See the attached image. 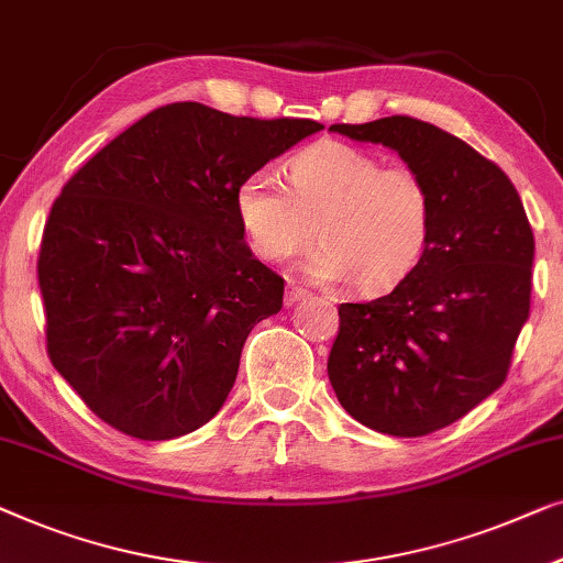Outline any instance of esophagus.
Listing matches in <instances>:
<instances>
[{"label": "esophagus", "mask_w": 563, "mask_h": 563, "mask_svg": "<svg viewBox=\"0 0 563 563\" xmlns=\"http://www.w3.org/2000/svg\"><path fill=\"white\" fill-rule=\"evenodd\" d=\"M306 296H308V288H303V285H298V283H290L288 290H285V300H288V303H296V300L306 298Z\"/></svg>", "instance_id": "34e87169"}]
</instances>
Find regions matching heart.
Segmentation results:
<instances>
[{
  "mask_svg": "<svg viewBox=\"0 0 563 563\" xmlns=\"http://www.w3.org/2000/svg\"><path fill=\"white\" fill-rule=\"evenodd\" d=\"M234 209L252 250L288 260L316 240L308 273L377 292L418 265L433 229V194L410 165H383L369 150L321 140L288 163V188L273 170H252L236 186Z\"/></svg>",
  "mask_w": 563,
  "mask_h": 563,
  "instance_id": "1",
  "label": "heart"
}]
</instances>
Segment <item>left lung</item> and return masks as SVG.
Wrapping results in <instances>:
<instances>
[{
	"mask_svg": "<svg viewBox=\"0 0 563 563\" xmlns=\"http://www.w3.org/2000/svg\"><path fill=\"white\" fill-rule=\"evenodd\" d=\"M393 147L433 194L418 265L383 298L339 306L329 379L346 413L387 437H426L505 383L530 311L533 229L510 178L413 117L331 124Z\"/></svg>",
	"mask_w": 563,
	"mask_h": 563,
	"instance_id": "obj_1",
	"label": "left lung"
}]
</instances>
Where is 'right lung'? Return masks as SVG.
Returning a JSON list of instances; mask_svg holds the SVG:
<instances>
[{"label": "right lung", "mask_w": 563, "mask_h": 563, "mask_svg": "<svg viewBox=\"0 0 563 563\" xmlns=\"http://www.w3.org/2000/svg\"><path fill=\"white\" fill-rule=\"evenodd\" d=\"M319 130L176 101L63 186L37 255L45 346L93 416L168 441L219 413L244 339L285 290L244 242L236 186Z\"/></svg>", "instance_id": "1"}]
</instances>
